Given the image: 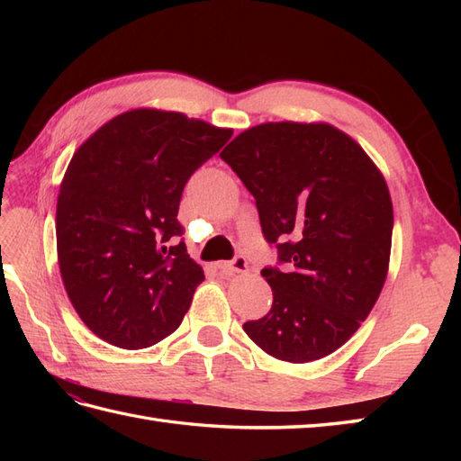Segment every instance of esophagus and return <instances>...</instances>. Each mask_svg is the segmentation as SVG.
Returning <instances> with one entry per match:
<instances>
[{"mask_svg":"<svg viewBox=\"0 0 461 461\" xmlns=\"http://www.w3.org/2000/svg\"><path fill=\"white\" fill-rule=\"evenodd\" d=\"M220 269L230 271V273H243V271H248V259L243 256H236L231 261L221 263Z\"/></svg>","mask_w":461,"mask_h":461,"instance_id":"34e87169","label":"esophagus"}]
</instances>
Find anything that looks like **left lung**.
<instances>
[{
    "mask_svg": "<svg viewBox=\"0 0 461 461\" xmlns=\"http://www.w3.org/2000/svg\"><path fill=\"white\" fill-rule=\"evenodd\" d=\"M256 198L277 266L266 317L243 322L267 355L311 362L355 335L384 285L393 202L360 146L325 122H266L220 154Z\"/></svg>",
    "mask_w": 461,
    "mask_h": 461,
    "instance_id": "obj_1",
    "label": "left lung"
}]
</instances>
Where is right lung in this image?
I'll list each match as a JSON object with an SVG mask.
<instances>
[{
	"instance_id": "add662e5",
	"label": "right lung",
	"mask_w": 461,
	"mask_h": 461,
	"mask_svg": "<svg viewBox=\"0 0 461 461\" xmlns=\"http://www.w3.org/2000/svg\"><path fill=\"white\" fill-rule=\"evenodd\" d=\"M231 134L134 109L73 154L57 200L59 269L81 321L109 345L146 348L180 327L203 281L182 240V192Z\"/></svg>"
}]
</instances>
